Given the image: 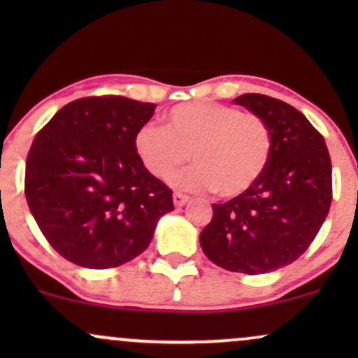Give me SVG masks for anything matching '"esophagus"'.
I'll use <instances>...</instances> for the list:
<instances>
[{
    "label": "esophagus",
    "instance_id": "34e87169",
    "mask_svg": "<svg viewBox=\"0 0 358 358\" xmlns=\"http://www.w3.org/2000/svg\"><path fill=\"white\" fill-rule=\"evenodd\" d=\"M188 200H190V196L185 195V193H180V192H175V193H173V203H175V207H183V205L187 203Z\"/></svg>",
    "mask_w": 358,
    "mask_h": 358
}]
</instances>
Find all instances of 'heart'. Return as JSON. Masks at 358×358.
Segmentation results:
<instances>
[{
	"mask_svg": "<svg viewBox=\"0 0 358 358\" xmlns=\"http://www.w3.org/2000/svg\"><path fill=\"white\" fill-rule=\"evenodd\" d=\"M165 119L166 127L146 122L134 134L138 158L155 178H170L190 153L195 166L171 178L185 190H213L222 199H234L264 175L273 134L259 114L219 102H183Z\"/></svg>",
	"mask_w": 358,
	"mask_h": 358,
	"instance_id": "b5f03b06",
	"label": "heart"
}]
</instances>
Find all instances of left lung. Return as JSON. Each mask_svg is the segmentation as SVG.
I'll return each instance as SVG.
<instances>
[{
  "mask_svg": "<svg viewBox=\"0 0 358 358\" xmlns=\"http://www.w3.org/2000/svg\"><path fill=\"white\" fill-rule=\"evenodd\" d=\"M234 102L268 122L273 153L249 192L212 205L200 245L220 268L264 274L296 261L322 229L334 199L331 159L322 134L293 106L264 94Z\"/></svg>",
  "mask_w": 358,
  "mask_h": 358,
  "instance_id": "left-lung-1",
  "label": "left lung"
}]
</instances>
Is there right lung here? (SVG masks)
Here are the masks:
<instances>
[{"mask_svg": "<svg viewBox=\"0 0 358 358\" xmlns=\"http://www.w3.org/2000/svg\"><path fill=\"white\" fill-rule=\"evenodd\" d=\"M155 104L122 96L69 102L36 133L27 156L24 196L62 257L109 269L145 252L173 192L143 166L134 134Z\"/></svg>", "mask_w": 358, "mask_h": 358, "instance_id": "obj_1", "label": "right lung"}]
</instances>
